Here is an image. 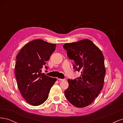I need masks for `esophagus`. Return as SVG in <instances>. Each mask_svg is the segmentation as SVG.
<instances>
[{"label": "esophagus", "mask_w": 123, "mask_h": 123, "mask_svg": "<svg viewBox=\"0 0 123 123\" xmlns=\"http://www.w3.org/2000/svg\"><path fill=\"white\" fill-rule=\"evenodd\" d=\"M58 79V80H61V81H64L65 80V79Z\"/></svg>", "instance_id": "esophagus-1"}]
</instances>
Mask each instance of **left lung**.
Returning <instances> with one entry per match:
<instances>
[{
  "label": "left lung",
  "mask_w": 123,
  "mask_h": 123,
  "mask_svg": "<svg viewBox=\"0 0 123 123\" xmlns=\"http://www.w3.org/2000/svg\"><path fill=\"white\" fill-rule=\"evenodd\" d=\"M68 57L73 60V67L80 73L75 80H68L65 91L66 98L78 108L86 107L94 101L103 89L106 69L102 51L88 39L67 43L63 46Z\"/></svg>",
  "instance_id": "8db88e82"
}]
</instances>
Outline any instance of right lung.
<instances>
[{
	"label": "right lung",
	"instance_id": "obj_1",
	"mask_svg": "<svg viewBox=\"0 0 123 123\" xmlns=\"http://www.w3.org/2000/svg\"><path fill=\"white\" fill-rule=\"evenodd\" d=\"M56 46L35 39L26 44L16 56L15 74L17 86L25 99L32 106L40 105L46 101L57 80L41 73Z\"/></svg>",
	"mask_w": 123,
	"mask_h": 123
}]
</instances>
